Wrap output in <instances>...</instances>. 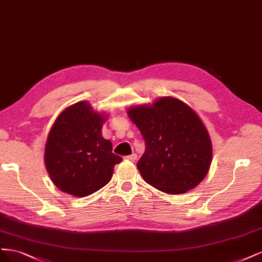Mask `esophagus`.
<instances>
[{
  "label": "esophagus",
  "mask_w": 262,
  "mask_h": 262,
  "mask_svg": "<svg viewBox=\"0 0 262 262\" xmlns=\"http://www.w3.org/2000/svg\"><path fill=\"white\" fill-rule=\"evenodd\" d=\"M126 160H128V161H135V160H137V155L136 154H132L130 156L125 157Z\"/></svg>",
  "instance_id": "1"
}]
</instances>
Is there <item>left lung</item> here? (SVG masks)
<instances>
[{"label":"left lung","mask_w":262,"mask_h":262,"mask_svg":"<svg viewBox=\"0 0 262 262\" xmlns=\"http://www.w3.org/2000/svg\"><path fill=\"white\" fill-rule=\"evenodd\" d=\"M127 115L146 141L137 163L145 182L168 195L198 186L212 162V143L198 114L179 99L161 97L129 107Z\"/></svg>","instance_id":"left-lung-1"}]
</instances>
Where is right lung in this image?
<instances>
[{"label":"right lung","instance_id":"right-lung-1","mask_svg":"<svg viewBox=\"0 0 262 262\" xmlns=\"http://www.w3.org/2000/svg\"><path fill=\"white\" fill-rule=\"evenodd\" d=\"M104 113L88 101L67 106L49 132L45 164L55 186L74 197L91 195L111 181L122 158L112 152V142L102 137Z\"/></svg>","mask_w":262,"mask_h":262}]
</instances>
